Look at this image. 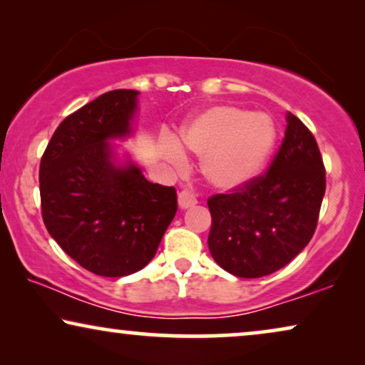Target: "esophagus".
Wrapping results in <instances>:
<instances>
[{"mask_svg":"<svg viewBox=\"0 0 365 365\" xmlns=\"http://www.w3.org/2000/svg\"><path fill=\"white\" fill-rule=\"evenodd\" d=\"M178 199H179V206H181L182 209L192 207L194 204H197L196 194H194L192 191H189V189H182V191L179 192Z\"/></svg>","mask_w":365,"mask_h":365,"instance_id":"34e87169","label":"esophagus"}]
</instances>
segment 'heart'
Listing matches in <instances>:
<instances>
[{
  "instance_id": "obj_1",
  "label": "heart",
  "mask_w": 365,
  "mask_h": 365,
  "mask_svg": "<svg viewBox=\"0 0 365 365\" xmlns=\"http://www.w3.org/2000/svg\"><path fill=\"white\" fill-rule=\"evenodd\" d=\"M274 139L271 119L236 106L209 108L181 129L184 146L204 156V176L221 189L242 186L257 176L272 151ZM169 158L181 163V149L169 148Z\"/></svg>"
}]
</instances>
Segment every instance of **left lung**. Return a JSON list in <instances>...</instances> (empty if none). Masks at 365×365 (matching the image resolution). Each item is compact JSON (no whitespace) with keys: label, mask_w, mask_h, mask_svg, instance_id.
<instances>
[{"label":"left lung","mask_w":365,"mask_h":365,"mask_svg":"<svg viewBox=\"0 0 365 365\" xmlns=\"http://www.w3.org/2000/svg\"><path fill=\"white\" fill-rule=\"evenodd\" d=\"M324 192L326 168L316 138L289 113L286 134L266 173L207 199L214 261L246 279L279 271L312 239Z\"/></svg>","instance_id":"obj_1"}]
</instances>
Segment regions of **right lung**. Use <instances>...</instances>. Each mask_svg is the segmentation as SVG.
<instances>
[{"label":"right lung","instance_id":"right-lung-1","mask_svg":"<svg viewBox=\"0 0 365 365\" xmlns=\"http://www.w3.org/2000/svg\"><path fill=\"white\" fill-rule=\"evenodd\" d=\"M138 91L114 89L64 118L39 164L41 216L51 237L79 266L123 277L154 257L176 216L173 186L116 168L106 143L129 133Z\"/></svg>","mask_w":365,"mask_h":365}]
</instances>
